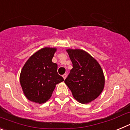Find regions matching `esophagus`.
<instances>
[{
    "mask_svg": "<svg viewBox=\"0 0 130 130\" xmlns=\"http://www.w3.org/2000/svg\"><path fill=\"white\" fill-rule=\"evenodd\" d=\"M66 77H67V75H66V73H65V74H64V75H62V77H63V78H64V79H66Z\"/></svg>",
    "mask_w": 130,
    "mask_h": 130,
    "instance_id": "1",
    "label": "esophagus"
}]
</instances>
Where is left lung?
<instances>
[{
    "instance_id": "8db88e82",
    "label": "left lung",
    "mask_w": 130,
    "mask_h": 130,
    "mask_svg": "<svg viewBox=\"0 0 130 130\" xmlns=\"http://www.w3.org/2000/svg\"><path fill=\"white\" fill-rule=\"evenodd\" d=\"M73 68L64 83L79 103L88 104L96 99L105 85L104 72L98 62L82 49H66Z\"/></svg>"
}]
</instances>
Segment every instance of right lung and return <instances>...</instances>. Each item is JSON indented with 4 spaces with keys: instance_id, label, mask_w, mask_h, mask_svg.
Instances as JSON below:
<instances>
[{
    "instance_id": "add662e5",
    "label": "right lung",
    "mask_w": 130,
    "mask_h": 130,
    "mask_svg": "<svg viewBox=\"0 0 130 130\" xmlns=\"http://www.w3.org/2000/svg\"><path fill=\"white\" fill-rule=\"evenodd\" d=\"M55 47H44L33 54L25 62L19 77L24 94L39 104L51 97L56 85L64 79L57 73V64L52 62Z\"/></svg>"
}]
</instances>
